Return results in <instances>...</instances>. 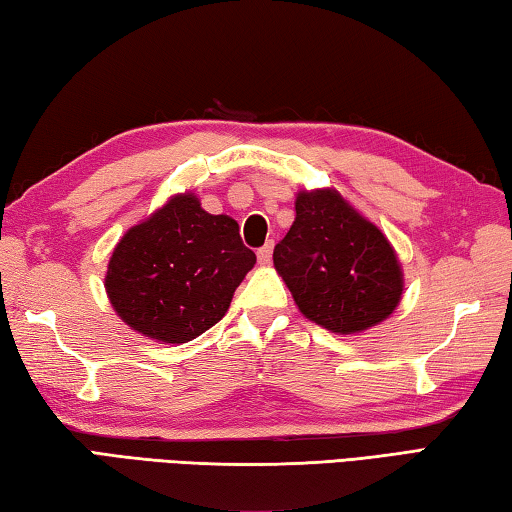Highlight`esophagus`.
<instances>
[{
    "label": "esophagus",
    "mask_w": 512,
    "mask_h": 512,
    "mask_svg": "<svg viewBox=\"0 0 512 512\" xmlns=\"http://www.w3.org/2000/svg\"><path fill=\"white\" fill-rule=\"evenodd\" d=\"M271 257H273V244L271 241H268L266 246H262L257 250V259H259V264H271Z\"/></svg>",
    "instance_id": "obj_1"
}]
</instances>
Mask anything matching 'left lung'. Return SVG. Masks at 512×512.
<instances>
[{"instance_id":"1","label":"left lung","mask_w":512,"mask_h":512,"mask_svg":"<svg viewBox=\"0 0 512 512\" xmlns=\"http://www.w3.org/2000/svg\"><path fill=\"white\" fill-rule=\"evenodd\" d=\"M273 264L302 314L336 334L386 320L404 291L391 241L336 189L296 196V221Z\"/></svg>"}]
</instances>
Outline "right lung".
<instances>
[{
  "label": "right lung",
  "mask_w": 512,
  "mask_h": 512,
  "mask_svg": "<svg viewBox=\"0 0 512 512\" xmlns=\"http://www.w3.org/2000/svg\"><path fill=\"white\" fill-rule=\"evenodd\" d=\"M255 262L235 219L207 214L194 194H178L121 237L106 291L135 332L187 343L225 316Z\"/></svg>",
  "instance_id": "obj_1"
}]
</instances>
